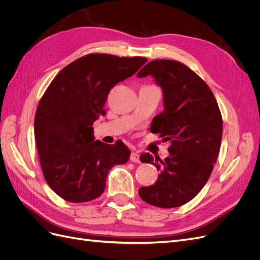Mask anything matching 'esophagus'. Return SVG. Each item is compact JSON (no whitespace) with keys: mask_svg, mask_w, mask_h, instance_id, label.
Here are the masks:
<instances>
[{"mask_svg":"<svg viewBox=\"0 0 260 260\" xmlns=\"http://www.w3.org/2000/svg\"><path fill=\"white\" fill-rule=\"evenodd\" d=\"M130 160L133 161V162H139V161H140V156H139L138 152L133 151V152L131 153V155H130Z\"/></svg>","mask_w":260,"mask_h":260,"instance_id":"esophagus-1","label":"esophagus"}]
</instances>
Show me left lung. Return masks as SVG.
Wrapping results in <instances>:
<instances>
[{
    "instance_id": "obj_1",
    "label": "left lung",
    "mask_w": 260,
    "mask_h": 260,
    "mask_svg": "<svg viewBox=\"0 0 260 260\" xmlns=\"http://www.w3.org/2000/svg\"><path fill=\"white\" fill-rule=\"evenodd\" d=\"M148 75L161 88L165 106L154 117L151 131L170 141V155L164 160L149 153L140 156L160 174L153 185L140 187L139 194L156 207H179L195 198L210 177L221 144L222 117L209 86L182 62L152 60L138 77Z\"/></svg>"
}]
</instances>
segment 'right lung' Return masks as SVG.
<instances>
[{
  "instance_id": "obj_1",
  "label": "right lung",
  "mask_w": 260,
  "mask_h": 260,
  "mask_svg": "<svg viewBox=\"0 0 260 260\" xmlns=\"http://www.w3.org/2000/svg\"><path fill=\"white\" fill-rule=\"evenodd\" d=\"M147 59L92 53L62 68L50 83L36 112L35 138L46 182L62 200L89 202L104 192L108 171L125 164L121 141H94L93 122L104 116L107 95L135 75Z\"/></svg>"
}]
</instances>
